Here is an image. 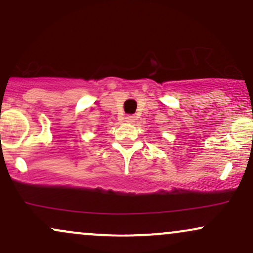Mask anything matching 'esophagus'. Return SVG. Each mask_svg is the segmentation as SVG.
Listing matches in <instances>:
<instances>
[{"mask_svg":"<svg viewBox=\"0 0 253 253\" xmlns=\"http://www.w3.org/2000/svg\"><path fill=\"white\" fill-rule=\"evenodd\" d=\"M125 119H126V123H129V124H134L136 120L134 115H128V117H126Z\"/></svg>","mask_w":253,"mask_h":253,"instance_id":"34e87169","label":"esophagus"}]
</instances>
